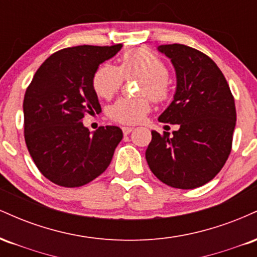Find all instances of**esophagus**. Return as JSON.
<instances>
[{
	"label": "esophagus",
	"mask_w": 257,
	"mask_h": 257,
	"mask_svg": "<svg viewBox=\"0 0 257 257\" xmlns=\"http://www.w3.org/2000/svg\"><path fill=\"white\" fill-rule=\"evenodd\" d=\"M122 131H123V134L128 135V134H131V133L133 132V128H131V126H123Z\"/></svg>",
	"instance_id": "obj_1"
}]
</instances>
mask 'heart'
Instances as JSON below:
<instances>
[{
	"label": "heart",
	"mask_w": 257,
	"mask_h": 257,
	"mask_svg": "<svg viewBox=\"0 0 257 257\" xmlns=\"http://www.w3.org/2000/svg\"><path fill=\"white\" fill-rule=\"evenodd\" d=\"M168 67L161 58L145 48H135L122 57L119 67L105 63L94 72L93 88L100 98L110 99L122 85L123 77L140 78L139 94L141 98H123L108 108V116L120 124H137L151 108L149 96L164 101L170 95Z\"/></svg>",
	"instance_id": "1"
}]
</instances>
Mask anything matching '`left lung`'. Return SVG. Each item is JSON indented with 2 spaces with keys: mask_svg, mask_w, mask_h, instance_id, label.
<instances>
[{
  "mask_svg": "<svg viewBox=\"0 0 257 257\" xmlns=\"http://www.w3.org/2000/svg\"><path fill=\"white\" fill-rule=\"evenodd\" d=\"M176 75L173 101L159 122L179 124L173 137L152 131L146 150L150 169L162 182L192 190L215 178L232 147L234 99L225 76L208 55L185 44H162Z\"/></svg>",
  "mask_w": 257,
  "mask_h": 257,
  "instance_id": "left-lung-1",
  "label": "left lung"
}]
</instances>
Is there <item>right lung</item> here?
Returning a JSON list of instances; mask_svg holds the SVG:
<instances>
[{"mask_svg":"<svg viewBox=\"0 0 257 257\" xmlns=\"http://www.w3.org/2000/svg\"><path fill=\"white\" fill-rule=\"evenodd\" d=\"M122 47L61 49L41 65L26 89V146L38 170L54 184L79 187L110 166L122 131L107 125L90 133L82 118L87 112L101 110L91 79L99 65Z\"/></svg>","mask_w":257,"mask_h":257,"instance_id":"add662e5","label":"right lung"}]
</instances>
